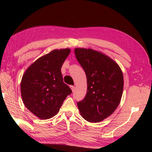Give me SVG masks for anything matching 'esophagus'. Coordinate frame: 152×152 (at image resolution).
Returning a JSON list of instances; mask_svg holds the SVG:
<instances>
[{"instance_id":"esophagus-1","label":"esophagus","mask_w":152,"mask_h":152,"mask_svg":"<svg viewBox=\"0 0 152 152\" xmlns=\"http://www.w3.org/2000/svg\"><path fill=\"white\" fill-rule=\"evenodd\" d=\"M70 88L72 89V92H74V90H75V86H70Z\"/></svg>"}]
</instances>
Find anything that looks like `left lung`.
I'll list each match as a JSON object with an SVG mask.
<instances>
[{
  "label": "left lung",
  "instance_id": "obj_1",
  "mask_svg": "<svg viewBox=\"0 0 152 152\" xmlns=\"http://www.w3.org/2000/svg\"><path fill=\"white\" fill-rule=\"evenodd\" d=\"M77 60L87 78V92L77 102L84 119L100 122L113 114L121 99L123 76L119 65L111 58L92 49L76 48Z\"/></svg>",
  "mask_w": 152,
  "mask_h": 152
}]
</instances>
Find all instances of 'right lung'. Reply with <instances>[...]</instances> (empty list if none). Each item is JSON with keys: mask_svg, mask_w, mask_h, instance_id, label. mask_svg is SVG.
I'll list each match as a JSON object with an SVG mask.
<instances>
[{"mask_svg": "<svg viewBox=\"0 0 152 152\" xmlns=\"http://www.w3.org/2000/svg\"><path fill=\"white\" fill-rule=\"evenodd\" d=\"M70 53L68 48L54 50L33 62L20 82L23 101L41 119L53 117L72 90L63 82L61 68Z\"/></svg>", "mask_w": 152, "mask_h": 152, "instance_id": "right-lung-1", "label": "right lung"}]
</instances>
